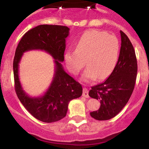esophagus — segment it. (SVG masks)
<instances>
[{
  "instance_id": "esophagus-1",
  "label": "esophagus",
  "mask_w": 149,
  "mask_h": 149,
  "mask_svg": "<svg viewBox=\"0 0 149 149\" xmlns=\"http://www.w3.org/2000/svg\"><path fill=\"white\" fill-rule=\"evenodd\" d=\"M82 95H83V97H86V98H88L89 97V96H88V90L86 88H84L83 94Z\"/></svg>"
}]
</instances>
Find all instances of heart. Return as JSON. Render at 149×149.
I'll return each mask as SVG.
<instances>
[{"label":"heart","mask_w":149,"mask_h":149,"mask_svg":"<svg viewBox=\"0 0 149 149\" xmlns=\"http://www.w3.org/2000/svg\"><path fill=\"white\" fill-rule=\"evenodd\" d=\"M120 44L113 35L103 31L90 30L79 38L75 50L65 52L64 60L68 69L73 74L78 75L86 65L82 79L91 81L97 78L102 80L113 71L118 60Z\"/></svg>","instance_id":"heart-1"}]
</instances>
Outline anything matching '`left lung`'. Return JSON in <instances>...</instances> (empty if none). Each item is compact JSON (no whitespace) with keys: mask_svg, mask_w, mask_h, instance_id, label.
<instances>
[{"mask_svg":"<svg viewBox=\"0 0 149 149\" xmlns=\"http://www.w3.org/2000/svg\"><path fill=\"white\" fill-rule=\"evenodd\" d=\"M121 47L119 58L113 71L103 83L91 87L88 95L100 100L98 110L90 112L97 120H107L116 116L130 98L137 76L136 52L131 42L120 31Z\"/></svg>","mask_w":149,"mask_h":149,"instance_id":"8db88e82","label":"left lung"}]
</instances>
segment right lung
Instances as JSON below:
<instances>
[{
	"instance_id": "add662e5",
	"label": "right lung",
	"mask_w": 149,
	"mask_h": 149,
	"mask_svg": "<svg viewBox=\"0 0 149 149\" xmlns=\"http://www.w3.org/2000/svg\"><path fill=\"white\" fill-rule=\"evenodd\" d=\"M70 29L65 26L43 24L31 29L22 37L16 47L13 68L15 91L26 110L39 120L54 123L65 118L70 100L82 95V86L64 70L65 40ZM32 49L45 50L55 61L54 77L44 95L29 97L23 91L18 77V65L24 52Z\"/></svg>"
}]
</instances>
